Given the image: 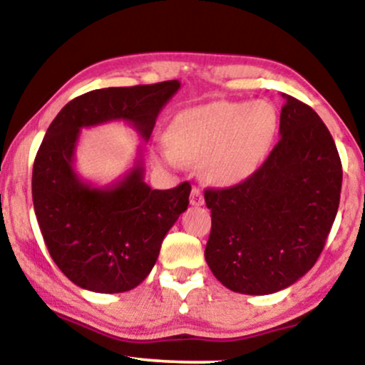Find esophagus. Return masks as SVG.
<instances>
[{
  "label": "esophagus",
  "mask_w": 365,
  "mask_h": 365,
  "mask_svg": "<svg viewBox=\"0 0 365 365\" xmlns=\"http://www.w3.org/2000/svg\"><path fill=\"white\" fill-rule=\"evenodd\" d=\"M189 202H191V206H202V204H204V196H202L201 189L192 187L191 197H189Z\"/></svg>",
  "instance_id": "1"
}]
</instances>
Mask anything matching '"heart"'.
Instances as JSON below:
<instances>
[{
  "instance_id": "obj_1",
  "label": "heart",
  "mask_w": 365,
  "mask_h": 365,
  "mask_svg": "<svg viewBox=\"0 0 365 365\" xmlns=\"http://www.w3.org/2000/svg\"><path fill=\"white\" fill-rule=\"evenodd\" d=\"M277 111L267 101H216L178 113L156 158L169 166L201 163L207 181L232 186L251 178L277 133Z\"/></svg>"
}]
</instances>
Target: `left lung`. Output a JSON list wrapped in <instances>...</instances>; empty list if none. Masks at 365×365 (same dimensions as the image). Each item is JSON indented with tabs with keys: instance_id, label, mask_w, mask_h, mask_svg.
<instances>
[{
	"instance_id": "left-lung-1",
	"label": "left lung",
	"mask_w": 365,
	"mask_h": 365,
	"mask_svg": "<svg viewBox=\"0 0 365 365\" xmlns=\"http://www.w3.org/2000/svg\"><path fill=\"white\" fill-rule=\"evenodd\" d=\"M281 96V139L262 166L236 186L204 191L207 266L249 296L282 291L316 264L341 199L342 164L327 126L311 106Z\"/></svg>"
}]
</instances>
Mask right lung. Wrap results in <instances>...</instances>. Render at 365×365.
I'll return each instance as SVG.
<instances>
[{
  "label": "right lung",
  "instance_id": "right-lung-1",
  "mask_svg": "<svg viewBox=\"0 0 365 365\" xmlns=\"http://www.w3.org/2000/svg\"><path fill=\"white\" fill-rule=\"evenodd\" d=\"M181 83L94 89L69 101L49 124L33 166V204L53 261L76 286L126 292L151 272L163 239L187 209L191 184L159 191L144 182L141 151L126 176L98 187L74 171L83 128L124 121L143 141Z\"/></svg>",
  "mask_w": 365,
  "mask_h": 365
}]
</instances>
